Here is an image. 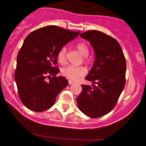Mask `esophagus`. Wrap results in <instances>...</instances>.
<instances>
[{"mask_svg":"<svg viewBox=\"0 0 146 146\" xmlns=\"http://www.w3.org/2000/svg\"><path fill=\"white\" fill-rule=\"evenodd\" d=\"M74 81H73V80H68V83H69V85H71V84H73L74 83Z\"/></svg>","mask_w":146,"mask_h":146,"instance_id":"esophagus-1","label":"esophagus"}]
</instances>
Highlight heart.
I'll return each instance as SVG.
<instances>
[{
    "label": "heart",
    "instance_id": "1",
    "mask_svg": "<svg viewBox=\"0 0 146 146\" xmlns=\"http://www.w3.org/2000/svg\"><path fill=\"white\" fill-rule=\"evenodd\" d=\"M78 51L80 53L82 56H83L84 60L85 61H88V56L89 55L90 48L88 45L85 42H80L78 43L76 46ZM57 58L59 63L64 64L66 62V48L62 47L57 54ZM62 75L67 78L73 80H77L80 79L82 76H85L87 73V69L83 66H68L63 68L61 70Z\"/></svg>",
    "mask_w": 146,
    "mask_h": 146
}]
</instances>
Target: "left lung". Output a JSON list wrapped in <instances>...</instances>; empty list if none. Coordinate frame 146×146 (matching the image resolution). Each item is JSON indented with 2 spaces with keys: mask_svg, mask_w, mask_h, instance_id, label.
<instances>
[{
  "mask_svg": "<svg viewBox=\"0 0 146 146\" xmlns=\"http://www.w3.org/2000/svg\"><path fill=\"white\" fill-rule=\"evenodd\" d=\"M80 36L89 41L95 50V63L85 79L96 85H82L78 106L85 115L98 118L113 110L124 88L126 59L118 42L110 35L88 30Z\"/></svg>",
  "mask_w": 146,
  "mask_h": 146,
  "instance_id": "8db88e82",
  "label": "left lung"
}]
</instances>
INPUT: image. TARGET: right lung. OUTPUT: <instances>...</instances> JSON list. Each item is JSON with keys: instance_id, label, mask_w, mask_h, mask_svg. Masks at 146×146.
Here are the masks:
<instances>
[{"instance_id": "obj_1", "label": "right lung", "mask_w": 146, "mask_h": 146, "mask_svg": "<svg viewBox=\"0 0 146 146\" xmlns=\"http://www.w3.org/2000/svg\"><path fill=\"white\" fill-rule=\"evenodd\" d=\"M79 33L51 25L33 31L25 38L17 54L15 80L20 100L29 110H48L68 85L64 77L56 76L59 69L54 65L59 50Z\"/></svg>"}]
</instances>
